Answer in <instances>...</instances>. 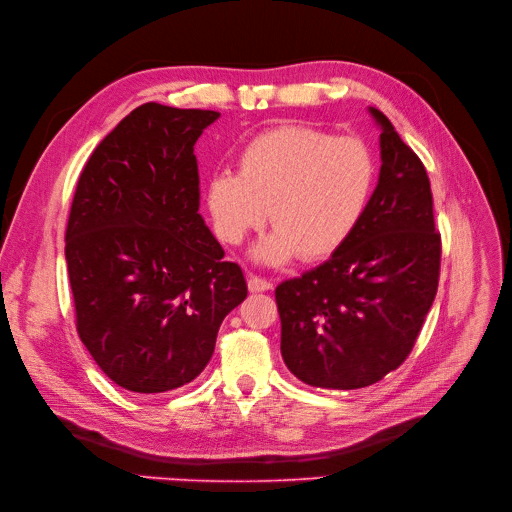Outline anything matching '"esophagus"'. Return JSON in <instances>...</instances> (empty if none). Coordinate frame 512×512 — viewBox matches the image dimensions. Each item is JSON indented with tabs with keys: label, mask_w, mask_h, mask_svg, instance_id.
Listing matches in <instances>:
<instances>
[{
	"label": "esophagus",
	"mask_w": 512,
	"mask_h": 512,
	"mask_svg": "<svg viewBox=\"0 0 512 512\" xmlns=\"http://www.w3.org/2000/svg\"><path fill=\"white\" fill-rule=\"evenodd\" d=\"M248 287L252 294H258V291H269L273 289V283L269 279H262V277H256V275H250L248 279Z\"/></svg>",
	"instance_id": "34e87169"
}]
</instances>
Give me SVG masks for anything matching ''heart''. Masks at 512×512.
Masks as SVG:
<instances>
[{"instance_id":"b5f03b06","label":"heart","mask_w":512,"mask_h":512,"mask_svg":"<svg viewBox=\"0 0 512 512\" xmlns=\"http://www.w3.org/2000/svg\"><path fill=\"white\" fill-rule=\"evenodd\" d=\"M379 181L371 145L354 135L281 125L250 139L239 170H218L206 183V206L223 241L237 246L271 210L273 233L254 258L281 264L298 254L325 260L342 250L369 212Z\"/></svg>"}]
</instances>
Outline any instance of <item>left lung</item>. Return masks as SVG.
I'll use <instances>...</instances> for the list:
<instances>
[{
	"label": "left lung",
	"instance_id": "obj_1",
	"mask_svg": "<svg viewBox=\"0 0 512 512\" xmlns=\"http://www.w3.org/2000/svg\"><path fill=\"white\" fill-rule=\"evenodd\" d=\"M381 170L367 216L346 246L275 289L281 356L300 381L358 389L396 371L415 346L440 281L429 177L377 108Z\"/></svg>",
	"mask_w": 512,
	"mask_h": 512
}]
</instances>
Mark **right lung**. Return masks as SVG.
Wrapping results in <instances>:
<instances>
[{"mask_svg":"<svg viewBox=\"0 0 512 512\" xmlns=\"http://www.w3.org/2000/svg\"><path fill=\"white\" fill-rule=\"evenodd\" d=\"M218 116L143 104L97 145L77 183L64 250L77 331L97 367L135 394L196 379L248 296L198 212L193 145Z\"/></svg>","mask_w":512,"mask_h":512,"instance_id":"right-lung-1","label":"right lung"}]
</instances>
